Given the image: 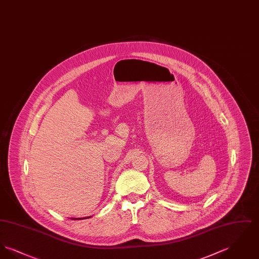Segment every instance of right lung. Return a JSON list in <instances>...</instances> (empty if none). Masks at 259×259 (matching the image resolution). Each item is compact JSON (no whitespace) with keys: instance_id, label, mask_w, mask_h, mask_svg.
Segmentation results:
<instances>
[{"instance_id":"obj_1","label":"right lung","mask_w":259,"mask_h":259,"mask_svg":"<svg viewBox=\"0 0 259 259\" xmlns=\"http://www.w3.org/2000/svg\"><path fill=\"white\" fill-rule=\"evenodd\" d=\"M83 219H87V218H83ZM83 219H72V220H83Z\"/></svg>"}]
</instances>
